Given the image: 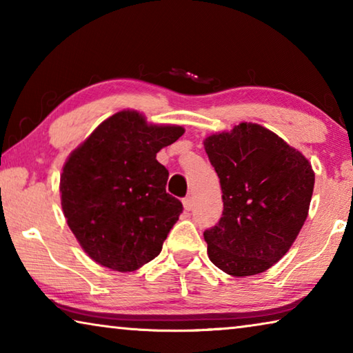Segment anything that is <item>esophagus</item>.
Masks as SVG:
<instances>
[{
  "label": "esophagus",
  "instance_id": "34e87169",
  "mask_svg": "<svg viewBox=\"0 0 353 353\" xmlns=\"http://www.w3.org/2000/svg\"><path fill=\"white\" fill-rule=\"evenodd\" d=\"M183 208L187 212H190L191 208H193V198H191V196H187V198H183Z\"/></svg>",
  "mask_w": 353,
  "mask_h": 353
}]
</instances>
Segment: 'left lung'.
Returning a JSON list of instances; mask_svg holds the SVG:
<instances>
[{"mask_svg": "<svg viewBox=\"0 0 353 353\" xmlns=\"http://www.w3.org/2000/svg\"><path fill=\"white\" fill-rule=\"evenodd\" d=\"M205 152L219 177L224 210L204 232L208 259L235 277L265 272L288 252L305 223L312 165L260 124L210 135Z\"/></svg>", "mask_w": 353, "mask_h": 353, "instance_id": "obj_1", "label": "left lung"}]
</instances>
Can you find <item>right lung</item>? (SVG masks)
Returning <instances> with one entry per match:
<instances>
[{"label":"right lung","mask_w":353,"mask_h":353,"mask_svg":"<svg viewBox=\"0 0 353 353\" xmlns=\"http://www.w3.org/2000/svg\"><path fill=\"white\" fill-rule=\"evenodd\" d=\"M182 135L181 126H152L139 112L123 110L70 155L62 208L92 260L130 272L160 254L183 207L166 193L168 170L155 155Z\"/></svg>","instance_id":"right-lung-1"}]
</instances>
